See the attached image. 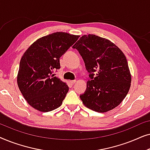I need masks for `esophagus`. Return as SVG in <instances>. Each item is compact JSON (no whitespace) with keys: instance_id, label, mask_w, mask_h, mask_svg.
I'll return each mask as SVG.
<instances>
[{"instance_id":"obj_1","label":"esophagus","mask_w":150,"mask_h":150,"mask_svg":"<svg viewBox=\"0 0 150 150\" xmlns=\"http://www.w3.org/2000/svg\"><path fill=\"white\" fill-rule=\"evenodd\" d=\"M69 82H70L71 84H74L76 82V80H74V81H70Z\"/></svg>"}]
</instances>
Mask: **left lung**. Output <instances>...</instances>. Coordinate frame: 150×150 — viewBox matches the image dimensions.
<instances>
[{"label":"left lung","mask_w":150,"mask_h":150,"mask_svg":"<svg viewBox=\"0 0 150 150\" xmlns=\"http://www.w3.org/2000/svg\"><path fill=\"white\" fill-rule=\"evenodd\" d=\"M89 73L87 89L80 98L84 105L107 112L123 101L130 87L131 75L122 51L108 40L95 35L82 36L74 45Z\"/></svg>","instance_id":"1"}]
</instances>
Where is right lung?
Instances as JSON below:
<instances>
[{
    "instance_id": "right-lung-1",
    "label": "right lung",
    "mask_w": 150,
    "mask_h": 150,
    "mask_svg": "<svg viewBox=\"0 0 150 150\" xmlns=\"http://www.w3.org/2000/svg\"><path fill=\"white\" fill-rule=\"evenodd\" d=\"M79 38L67 33H54L38 39L24 53L17 82L32 107L48 112L62 104L69 87L52 73L60 68L59 59Z\"/></svg>"
}]
</instances>
